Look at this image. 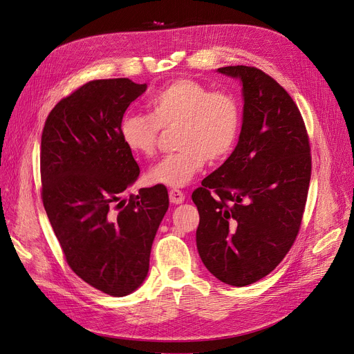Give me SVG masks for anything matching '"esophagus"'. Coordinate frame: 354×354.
I'll return each mask as SVG.
<instances>
[{"mask_svg":"<svg viewBox=\"0 0 354 354\" xmlns=\"http://www.w3.org/2000/svg\"><path fill=\"white\" fill-rule=\"evenodd\" d=\"M168 197H170V201L173 205H181L183 201L186 200V196H184V193L180 192V190H176V189L170 190V193H168Z\"/></svg>","mask_w":354,"mask_h":354,"instance_id":"obj_1","label":"esophagus"}]
</instances>
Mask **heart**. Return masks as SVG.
<instances>
[{
    "mask_svg": "<svg viewBox=\"0 0 354 354\" xmlns=\"http://www.w3.org/2000/svg\"><path fill=\"white\" fill-rule=\"evenodd\" d=\"M148 113H125L120 138L131 154L156 153L160 129L177 125V153L164 157L148 171L154 184L180 189L187 186L206 160L229 156L241 129V108L227 92L212 91L193 79H176L149 97Z\"/></svg>",
    "mask_w": 354,
    "mask_h": 354,
    "instance_id": "heart-1",
    "label": "heart"
}]
</instances>
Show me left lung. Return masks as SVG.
<instances>
[{"instance_id":"8db88e82","label":"left lung","mask_w":354,"mask_h":354,"mask_svg":"<svg viewBox=\"0 0 354 354\" xmlns=\"http://www.w3.org/2000/svg\"><path fill=\"white\" fill-rule=\"evenodd\" d=\"M239 79L242 129L230 157L192 194L198 255L218 281L245 287L274 271L291 249L304 213L311 154L292 97L257 67L226 66Z\"/></svg>"}]
</instances>
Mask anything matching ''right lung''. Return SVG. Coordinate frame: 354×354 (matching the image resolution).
<instances>
[{
    "instance_id": "obj_1",
    "label": "right lung",
    "mask_w": 354,
    "mask_h": 354,
    "mask_svg": "<svg viewBox=\"0 0 354 354\" xmlns=\"http://www.w3.org/2000/svg\"><path fill=\"white\" fill-rule=\"evenodd\" d=\"M147 91L127 77L92 80L62 99L41 133V198L72 271L112 297L147 278L168 209L161 184L122 198L140 167L120 138L127 108Z\"/></svg>"
}]
</instances>
